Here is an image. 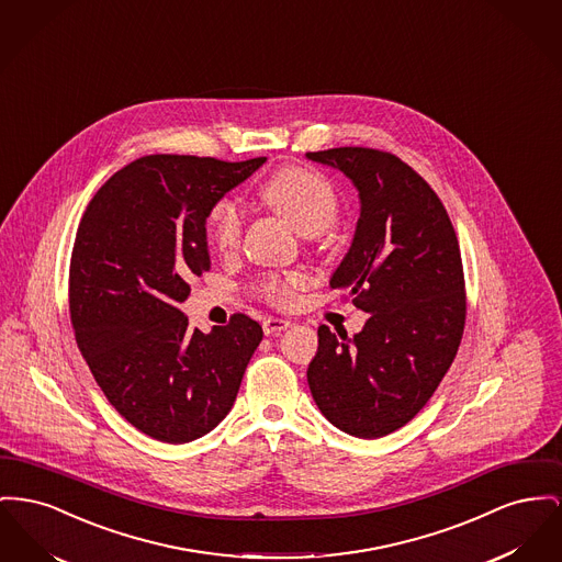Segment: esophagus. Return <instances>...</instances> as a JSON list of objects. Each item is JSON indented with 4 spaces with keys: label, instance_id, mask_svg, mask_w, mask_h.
Returning <instances> with one entry per match:
<instances>
[{
    "label": "esophagus",
    "instance_id": "1",
    "mask_svg": "<svg viewBox=\"0 0 562 562\" xmlns=\"http://www.w3.org/2000/svg\"><path fill=\"white\" fill-rule=\"evenodd\" d=\"M289 327H291V321H286V318H273V316H269V318H265L263 321L265 335H276V333L286 330Z\"/></svg>",
    "mask_w": 562,
    "mask_h": 562
}]
</instances>
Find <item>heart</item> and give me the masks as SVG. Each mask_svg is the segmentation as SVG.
<instances>
[{
	"mask_svg": "<svg viewBox=\"0 0 562 562\" xmlns=\"http://www.w3.org/2000/svg\"><path fill=\"white\" fill-rule=\"evenodd\" d=\"M259 198L276 214L289 221L299 233L316 235L329 229L339 212V199L329 180L307 167L289 166L278 169L259 191ZM210 229L214 246L221 252H232L241 235V212L229 199L218 201L210 214ZM305 284L303 276H267L259 291L276 305H293L297 291Z\"/></svg>",
	"mask_w": 562,
	"mask_h": 562,
	"instance_id": "heart-1",
	"label": "heart"
}]
</instances>
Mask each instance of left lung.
<instances>
[{"mask_svg": "<svg viewBox=\"0 0 562 562\" xmlns=\"http://www.w3.org/2000/svg\"><path fill=\"white\" fill-rule=\"evenodd\" d=\"M344 171L359 191L352 246L330 278L369 314L355 337L318 327L307 384L337 429L378 439L429 401L461 346L467 299L450 216L398 157L361 146L307 153Z\"/></svg>", "mask_w": 562, "mask_h": 562, "instance_id": "8db88e82", "label": "left lung"}]
</instances>
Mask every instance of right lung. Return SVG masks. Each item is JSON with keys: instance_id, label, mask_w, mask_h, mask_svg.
<instances>
[{"instance_id": "1", "label": "right lung", "mask_w": 562, "mask_h": 562, "mask_svg": "<svg viewBox=\"0 0 562 562\" xmlns=\"http://www.w3.org/2000/svg\"><path fill=\"white\" fill-rule=\"evenodd\" d=\"M148 155L119 169L80 221L69 263L76 344L112 407L166 443L214 429L233 407L263 329L246 314L189 329V276L210 269L205 218L263 166Z\"/></svg>"}]
</instances>
